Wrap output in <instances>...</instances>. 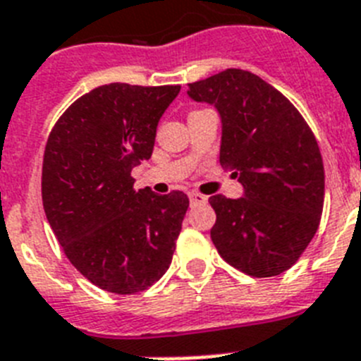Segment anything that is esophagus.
Here are the masks:
<instances>
[{
  "label": "esophagus",
  "mask_w": 361,
  "mask_h": 361,
  "mask_svg": "<svg viewBox=\"0 0 361 361\" xmlns=\"http://www.w3.org/2000/svg\"><path fill=\"white\" fill-rule=\"evenodd\" d=\"M189 198H190V203H192V205H198V203H207V196H203V194H200V192H190L189 194Z\"/></svg>",
  "instance_id": "1"
}]
</instances>
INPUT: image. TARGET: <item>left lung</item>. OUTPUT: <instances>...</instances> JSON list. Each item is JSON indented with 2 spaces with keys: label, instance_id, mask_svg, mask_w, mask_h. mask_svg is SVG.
<instances>
[{
  "label": "left lung",
  "instance_id": "8db88e82",
  "mask_svg": "<svg viewBox=\"0 0 361 361\" xmlns=\"http://www.w3.org/2000/svg\"><path fill=\"white\" fill-rule=\"evenodd\" d=\"M187 94L219 112V163L243 185V198H209L212 243L245 274H281L311 243L322 218L325 172L314 134L280 90L249 71L227 68L189 83Z\"/></svg>",
  "mask_w": 361,
  "mask_h": 361
}]
</instances>
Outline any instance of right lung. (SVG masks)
I'll list each match as a JSON object with an SVG mask.
<instances>
[{"label":"right lung","instance_id":"1","mask_svg":"<svg viewBox=\"0 0 361 361\" xmlns=\"http://www.w3.org/2000/svg\"><path fill=\"white\" fill-rule=\"evenodd\" d=\"M180 89L102 85L72 103L47 140V219L68 262L109 293H142L172 262L189 198L136 190L130 172L152 156L159 118Z\"/></svg>","mask_w":361,"mask_h":361}]
</instances>
